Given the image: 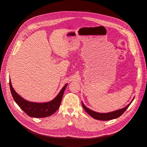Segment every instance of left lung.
Listing matches in <instances>:
<instances>
[{
    "mask_svg": "<svg viewBox=\"0 0 147 147\" xmlns=\"http://www.w3.org/2000/svg\"><path fill=\"white\" fill-rule=\"evenodd\" d=\"M134 98H134L132 101H131L126 107L123 108V109H121L114 111H112V112H110V113H100L95 112L94 111H92V110L89 109L88 108H87L85 105H84V104L83 102H82V107L84 109V110H85L86 111V113H88L92 117H93L94 119H95L96 120L107 121V120H110L112 119H114L119 117L120 115H121L123 113H124V112L127 109V108L129 107V105L134 101Z\"/></svg>",
    "mask_w": 147,
    "mask_h": 147,
    "instance_id": "obj_1",
    "label": "left lung"
}]
</instances>
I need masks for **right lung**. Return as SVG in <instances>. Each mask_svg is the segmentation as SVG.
I'll return each mask as SVG.
<instances>
[{
  "label": "right lung",
  "mask_w": 147,
  "mask_h": 147,
  "mask_svg": "<svg viewBox=\"0 0 147 147\" xmlns=\"http://www.w3.org/2000/svg\"><path fill=\"white\" fill-rule=\"evenodd\" d=\"M68 84L63 88L58 95L52 101L48 102L37 103L30 102L22 98L13 89L11 80H9V86L12 96L21 109L28 115L32 117L43 118L50 116L55 113L59 109L63 98L64 92Z\"/></svg>",
  "instance_id": "add662e5"
}]
</instances>
